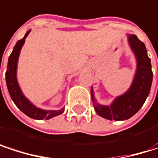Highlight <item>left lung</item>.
Masks as SVG:
<instances>
[{"instance_id":"left-lung-1","label":"left lung","mask_w":158,"mask_h":158,"mask_svg":"<svg viewBox=\"0 0 158 158\" xmlns=\"http://www.w3.org/2000/svg\"><path fill=\"white\" fill-rule=\"evenodd\" d=\"M129 43L137 58V70L132 87L125 94L118 97L110 107L94 105L96 112L108 120L123 121L131 118L141 109L150 92L153 72L145 46L135 35L129 36Z\"/></svg>"}]
</instances>
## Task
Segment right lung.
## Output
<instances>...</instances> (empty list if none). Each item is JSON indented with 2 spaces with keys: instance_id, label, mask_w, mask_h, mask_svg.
I'll list each match as a JSON object with an SVG mask.
<instances>
[{
  "instance_id": "right-lung-1",
  "label": "right lung",
  "mask_w": 158,
  "mask_h": 158,
  "mask_svg": "<svg viewBox=\"0 0 158 158\" xmlns=\"http://www.w3.org/2000/svg\"><path fill=\"white\" fill-rule=\"evenodd\" d=\"M29 33L30 32H27L25 34V35L23 36V38H22L21 40H19L16 43L12 54L9 56L8 66H7V69H6V75H5L6 84H7V88H8V90H9L12 100L15 103L16 106L24 114H26L30 118L36 119V120H43V119L48 120L50 118H53L55 116H57V115L63 113L64 108L59 110H44L35 107L23 95V93L18 86L17 79H16V68H17L18 56L20 54V50L24 43V39L26 38V36L28 35Z\"/></svg>"
}]
</instances>
